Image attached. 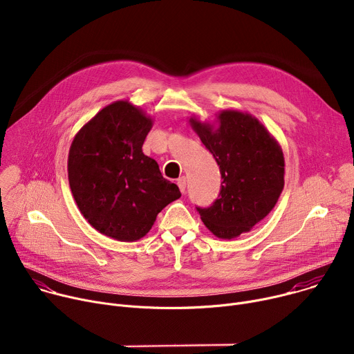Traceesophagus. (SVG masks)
<instances>
[{
	"instance_id": "obj_1",
	"label": "esophagus",
	"mask_w": 354,
	"mask_h": 354,
	"mask_svg": "<svg viewBox=\"0 0 354 354\" xmlns=\"http://www.w3.org/2000/svg\"><path fill=\"white\" fill-rule=\"evenodd\" d=\"M176 185L179 186L180 192H182V193H185V190H186V178H185V176H180V178H178V180H176Z\"/></svg>"
}]
</instances>
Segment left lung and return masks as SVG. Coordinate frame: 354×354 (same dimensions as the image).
I'll return each instance as SVG.
<instances>
[{"label":"left lung","instance_id":"obj_1","mask_svg":"<svg viewBox=\"0 0 354 354\" xmlns=\"http://www.w3.org/2000/svg\"><path fill=\"white\" fill-rule=\"evenodd\" d=\"M218 129L190 119L221 174V187L209 207L196 206L205 225L231 239L263 220L284 186V158L270 133L250 115L225 111Z\"/></svg>","mask_w":354,"mask_h":354}]
</instances>
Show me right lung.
<instances>
[{
	"label": "right lung",
	"mask_w": 354,
	"mask_h": 354,
	"mask_svg": "<svg viewBox=\"0 0 354 354\" xmlns=\"http://www.w3.org/2000/svg\"><path fill=\"white\" fill-rule=\"evenodd\" d=\"M151 126L140 109L118 100L91 119L70 148L68 182L80 212L118 241L142 238L158 213L180 197L156 160L142 154Z\"/></svg>",
	"instance_id": "1"
}]
</instances>
